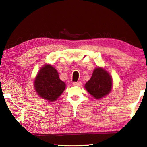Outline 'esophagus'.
<instances>
[{"label": "esophagus", "instance_id": "1", "mask_svg": "<svg viewBox=\"0 0 147 147\" xmlns=\"http://www.w3.org/2000/svg\"><path fill=\"white\" fill-rule=\"evenodd\" d=\"M73 84L74 86H81L82 83L80 82H73Z\"/></svg>", "mask_w": 147, "mask_h": 147}]
</instances>
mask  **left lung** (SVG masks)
Wrapping results in <instances>:
<instances>
[{"mask_svg": "<svg viewBox=\"0 0 147 147\" xmlns=\"http://www.w3.org/2000/svg\"><path fill=\"white\" fill-rule=\"evenodd\" d=\"M112 86V78L109 73L105 69L97 67L85 84V88L94 98L100 99L110 93Z\"/></svg>", "mask_w": 147, "mask_h": 147, "instance_id": "8db88e82", "label": "left lung"}]
</instances>
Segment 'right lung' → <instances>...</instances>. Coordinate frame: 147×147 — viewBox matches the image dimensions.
Masks as SVG:
<instances>
[{"mask_svg":"<svg viewBox=\"0 0 147 147\" xmlns=\"http://www.w3.org/2000/svg\"><path fill=\"white\" fill-rule=\"evenodd\" d=\"M34 89L41 98L54 102L63 93L65 83L59 79L56 69L50 64L41 67L35 78Z\"/></svg>","mask_w":147,"mask_h":147,"instance_id":"right-lung-1","label":"right lung"}]
</instances>
